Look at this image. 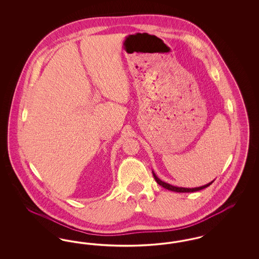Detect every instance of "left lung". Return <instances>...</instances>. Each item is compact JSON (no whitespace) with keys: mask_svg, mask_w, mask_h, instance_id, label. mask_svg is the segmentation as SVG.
<instances>
[{"mask_svg":"<svg viewBox=\"0 0 259 259\" xmlns=\"http://www.w3.org/2000/svg\"><path fill=\"white\" fill-rule=\"evenodd\" d=\"M152 175H153V177H154V180L156 181V183L158 184V185H161L162 187H164V188H166V189H168V190H171V191H174V192H181V193H187V192H195V191H199V190H202V189H204V188H206V187H208L209 185H211L213 182H214V180L213 181H211L210 183L209 184H207V185H202V186H199V187H194V188H185V187H179V186H175V185H169V184H167V183H165V182H162L160 179L155 175V172L152 171Z\"/></svg>","mask_w":259,"mask_h":259,"instance_id":"obj_1","label":"left lung"}]
</instances>
